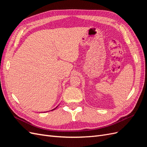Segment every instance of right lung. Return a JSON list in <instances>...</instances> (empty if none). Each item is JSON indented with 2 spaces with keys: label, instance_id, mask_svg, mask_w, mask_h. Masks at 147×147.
Masks as SVG:
<instances>
[{
  "label": "right lung",
  "instance_id": "obj_1",
  "mask_svg": "<svg viewBox=\"0 0 147 147\" xmlns=\"http://www.w3.org/2000/svg\"><path fill=\"white\" fill-rule=\"evenodd\" d=\"M55 109H56V108H55ZM55 109H53V110H55Z\"/></svg>",
  "mask_w": 147,
  "mask_h": 147
}]
</instances>
